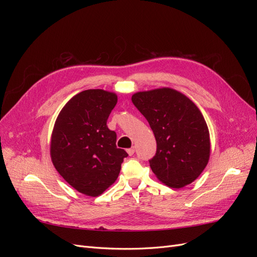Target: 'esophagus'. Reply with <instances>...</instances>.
<instances>
[{"label": "esophagus", "mask_w": 257, "mask_h": 257, "mask_svg": "<svg viewBox=\"0 0 257 257\" xmlns=\"http://www.w3.org/2000/svg\"><path fill=\"white\" fill-rule=\"evenodd\" d=\"M126 152H127V154H128V155H133V154H134V152H135L134 147H133V148H130V149H127V150H126Z\"/></svg>", "instance_id": "obj_1"}]
</instances>
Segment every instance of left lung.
<instances>
[{
    "instance_id": "8db88e82",
    "label": "left lung",
    "mask_w": 257,
    "mask_h": 257,
    "mask_svg": "<svg viewBox=\"0 0 257 257\" xmlns=\"http://www.w3.org/2000/svg\"><path fill=\"white\" fill-rule=\"evenodd\" d=\"M132 102L155 136L157 153L149 162L159 180L174 189L196 180L211 150L209 130L198 107L172 88L136 92Z\"/></svg>"
}]
</instances>
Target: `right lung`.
<instances>
[{
	"label": "right lung",
	"instance_id": "add662e5",
	"mask_svg": "<svg viewBox=\"0 0 257 257\" xmlns=\"http://www.w3.org/2000/svg\"><path fill=\"white\" fill-rule=\"evenodd\" d=\"M118 96L90 89L62 108L50 139L52 164L64 180L87 196L103 194L116 180L127 153L115 146L116 134L107 119Z\"/></svg>",
	"mask_w": 257,
	"mask_h": 257
}]
</instances>
